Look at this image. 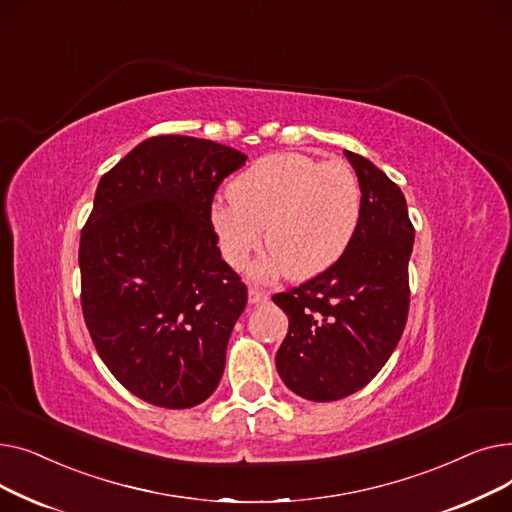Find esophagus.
Returning a JSON list of instances; mask_svg holds the SVG:
<instances>
[{"label":"esophagus","mask_w":512,"mask_h":512,"mask_svg":"<svg viewBox=\"0 0 512 512\" xmlns=\"http://www.w3.org/2000/svg\"><path fill=\"white\" fill-rule=\"evenodd\" d=\"M267 301H270V294H267L263 288H257V286L249 288V303L251 305H261Z\"/></svg>","instance_id":"34e87169"}]
</instances>
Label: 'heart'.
Returning a JSON list of instances; mask_svg holds the SVG:
<instances>
[{"mask_svg": "<svg viewBox=\"0 0 512 512\" xmlns=\"http://www.w3.org/2000/svg\"><path fill=\"white\" fill-rule=\"evenodd\" d=\"M228 195L211 207V228L232 267L247 263L263 228L272 255L255 267L257 276L282 270L290 280H307L326 272L361 218V184L342 159L265 155L230 182Z\"/></svg>", "mask_w": 512, "mask_h": 512, "instance_id": "b5f03b06", "label": "heart"}]
</instances>
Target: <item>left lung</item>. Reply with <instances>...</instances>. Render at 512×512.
Here are the masks:
<instances>
[{
  "label": "left lung",
  "instance_id": "8db88e82",
  "mask_svg": "<svg viewBox=\"0 0 512 512\" xmlns=\"http://www.w3.org/2000/svg\"><path fill=\"white\" fill-rule=\"evenodd\" d=\"M361 184V218L326 272L274 294L288 315L276 353L282 382L307 400L330 402L367 386L407 326L415 228L400 188L369 159L344 151Z\"/></svg>",
  "mask_w": 512,
  "mask_h": 512
}]
</instances>
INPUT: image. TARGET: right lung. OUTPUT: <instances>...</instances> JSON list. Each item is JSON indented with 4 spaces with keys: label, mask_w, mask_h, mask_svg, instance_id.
<instances>
[{
    "label": "right lung",
    "mask_w": 512,
    "mask_h": 512,
    "mask_svg": "<svg viewBox=\"0 0 512 512\" xmlns=\"http://www.w3.org/2000/svg\"><path fill=\"white\" fill-rule=\"evenodd\" d=\"M247 155L161 134L101 176L80 232V303L101 361L145 402L191 409L218 388L247 286L211 228L218 186Z\"/></svg>",
    "instance_id": "obj_1"
}]
</instances>
